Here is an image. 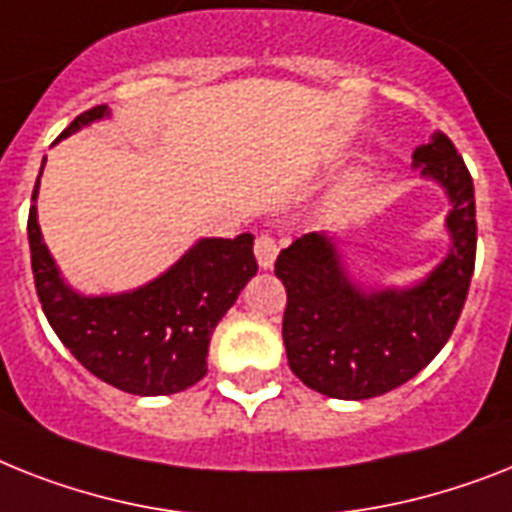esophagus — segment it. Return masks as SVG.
Listing matches in <instances>:
<instances>
[{"label":"esophagus","instance_id":"34e87169","mask_svg":"<svg viewBox=\"0 0 512 512\" xmlns=\"http://www.w3.org/2000/svg\"><path fill=\"white\" fill-rule=\"evenodd\" d=\"M278 239L273 234H260L255 239V255H257V263L260 268H273L276 263V255H278Z\"/></svg>","mask_w":512,"mask_h":512}]
</instances>
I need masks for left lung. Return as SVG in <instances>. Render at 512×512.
<instances>
[{
  "label": "left lung",
  "instance_id": "obj_1",
  "mask_svg": "<svg viewBox=\"0 0 512 512\" xmlns=\"http://www.w3.org/2000/svg\"><path fill=\"white\" fill-rule=\"evenodd\" d=\"M413 165L444 186L452 247L410 289L365 292L347 278L326 234L294 239L276 260L286 286L284 347L294 376L334 400H368L423 371L452 336L476 265L473 178L444 134L413 152Z\"/></svg>",
  "mask_w": 512,
  "mask_h": 512
}]
</instances>
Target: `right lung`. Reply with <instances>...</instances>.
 <instances>
[{"label":"right lung","mask_w":512,"mask_h":512,"mask_svg":"<svg viewBox=\"0 0 512 512\" xmlns=\"http://www.w3.org/2000/svg\"><path fill=\"white\" fill-rule=\"evenodd\" d=\"M105 115V105L81 112L60 139ZM36 194L39 178L33 202ZM252 242V234L199 239L152 284L126 294L83 297L60 278L41 239L36 205L28 213L33 284L49 326L86 371L139 397L184 392L205 378L210 336L257 273Z\"/></svg>","instance_id":"obj_1"}]
</instances>
